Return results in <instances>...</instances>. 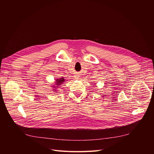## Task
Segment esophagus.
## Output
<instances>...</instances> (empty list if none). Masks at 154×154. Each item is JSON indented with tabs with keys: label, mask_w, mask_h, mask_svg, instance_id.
<instances>
[{
	"label": "esophagus",
	"mask_w": 154,
	"mask_h": 154,
	"mask_svg": "<svg viewBox=\"0 0 154 154\" xmlns=\"http://www.w3.org/2000/svg\"><path fill=\"white\" fill-rule=\"evenodd\" d=\"M75 78H77V77H75Z\"/></svg>",
	"instance_id": "1"
}]
</instances>
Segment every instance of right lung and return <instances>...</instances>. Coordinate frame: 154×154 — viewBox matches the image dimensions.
Instances as JSON below:
<instances>
[{"label": "right lung", "mask_w": 154, "mask_h": 154, "mask_svg": "<svg viewBox=\"0 0 154 154\" xmlns=\"http://www.w3.org/2000/svg\"><path fill=\"white\" fill-rule=\"evenodd\" d=\"M56 81H57V82H56V85H60L61 84L63 83V82L64 81V80L63 78H61L60 79H57Z\"/></svg>", "instance_id": "right-lung-1"}]
</instances>
